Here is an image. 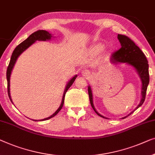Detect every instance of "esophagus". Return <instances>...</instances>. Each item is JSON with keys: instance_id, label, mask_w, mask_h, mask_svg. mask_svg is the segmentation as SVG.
<instances>
[{"instance_id": "34e87169", "label": "esophagus", "mask_w": 155, "mask_h": 155, "mask_svg": "<svg viewBox=\"0 0 155 155\" xmlns=\"http://www.w3.org/2000/svg\"><path fill=\"white\" fill-rule=\"evenodd\" d=\"M81 74H82L83 77H91V72L88 69H84V70L82 71Z\"/></svg>"}]
</instances>
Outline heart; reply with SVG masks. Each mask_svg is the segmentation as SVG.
Segmentation results:
<instances>
[{"label": "heart", "mask_w": 155, "mask_h": 155, "mask_svg": "<svg viewBox=\"0 0 155 155\" xmlns=\"http://www.w3.org/2000/svg\"><path fill=\"white\" fill-rule=\"evenodd\" d=\"M104 45L102 44V43H97L92 46L91 49V53L93 54H98L103 51L104 49Z\"/></svg>", "instance_id": "obj_1"}]
</instances>
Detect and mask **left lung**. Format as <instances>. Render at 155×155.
<instances>
[{
  "mask_svg": "<svg viewBox=\"0 0 155 155\" xmlns=\"http://www.w3.org/2000/svg\"><path fill=\"white\" fill-rule=\"evenodd\" d=\"M119 42L121 43V48L118 51L114 52L112 54V58H111V62L112 64H117L118 62L126 63L128 65H130L136 69L137 73L138 74L139 77L140 78L141 82H142V91H141V97L140 102L138 107L136 108L140 107L143 104L144 101L145 100L146 91H147V86L149 84L150 81V76H149V65H148V62L147 58L145 55V54L143 53V51L139 48L138 46L135 44V43L131 39H130L128 37L124 35L118 34V37ZM89 100L93 110L95 111V113L98 116L102 117V118H106L98 113L95 110L94 105H93V93L91 91V86L88 87ZM134 110V111H135ZM134 112H131L126 117H122V119L126 118L130 114H131Z\"/></svg>",
  "mask_w": 155,
  "mask_h": 155,
  "instance_id": "obj_1",
  "label": "left lung"
}]
</instances>
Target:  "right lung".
<instances>
[{"mask_svg":"<svg viewBox=\"0 0 155 155\" xmlns=\"http://www.w3.org/2000/svg\"><path fill=\"white\" fill-rule=\"evenodd\" d=\"M53 36L51 35V34H50L48 31H45V30H38V31H35L34 33L31 34L30 36L28 37V38L26 39L25 41H24L23 42H21L20 44H19L15 48V49L13 51V53L12 54L11 58H10V61L9 63V65H8V69H7V73H6V77H7V81H8V96H9L10 100L12 101L11 99V96H10V75H11V72L12 70L13 69V67L15 66V62L18 58V57L21 55V53H23L25 50H27L28 48L33 44L34 43L36 42V41H46V40H51V37ZM77 77V75H75L74 77H72L70 80L69 81V82L67 83L66 87H65V90L64 91V93H63V96H62V102H61L60 106L59 107V108L56 110V112L55 113H53L51 116H50L48 118L41 119L40 121H45L48 120V119L52 118V117H55V115L58 114V113L60 112L61 110V109L62 108L63 104H64V97H65V94H66L67 91H68V89L70 88V86L72 85V84L76 78ZM13 103V102H12ZM34 121H37V120H34Z\"/></svg>","mask_w":155,"mask_h":155,"instance_id":"obj_1","label":"right lung"}]
</instances>
